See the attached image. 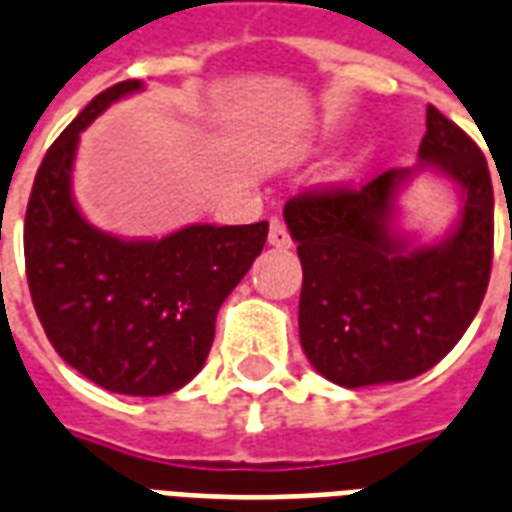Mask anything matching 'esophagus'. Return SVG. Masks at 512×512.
<instances>
[{
	"mask_svg": "<svg viewBox=\"0 0 512 512\" xmlns=\"http://www.w3.org/2000/svg\"><path fill=\"white\" fill-rule=\"evenodd\" d=\"M268 241H271V247L276 249H290L292 247V236L287 225H284L279 217H273L271 220V233H268Z\"/></svg>",
	"mask_w": 512,
	"mask_h": 512,
	"instance_id": "1",
	"label": "esophagus"
}]
</instances>
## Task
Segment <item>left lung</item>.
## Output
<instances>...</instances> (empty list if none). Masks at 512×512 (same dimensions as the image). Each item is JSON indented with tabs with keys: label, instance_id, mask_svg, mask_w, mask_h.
<instances>
[{
	"label": "left lung",
	"instance_id": "left-lung-1",
	"mask_svg": "<svg viewBox=\"0 0 512 512\" xmlns=\"http://www.w3.org/2000/svg\"><path fill=\"white\" fill-rule=\"evenodd\" d=\"M432 170L463 195L455 230L413 245L394 230L396 195ZM303 265L300 343L317 373L346 389L421 376L478 314L494 257V187L481 147L429 104L413 169L368 185L306 190L284 206Z\"/></svg>",
	"mask_w": 512,
	"mask_h": 512
}]
</instances>
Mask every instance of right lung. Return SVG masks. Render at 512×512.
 I'll return each instance as SVG.
<instances>
[{
    "mask_svg": "<svg viewBox=\"0 0 512 512\" xmlns=\"http://www.w3.org/2000/svg\"><path fill=\"white\" fill-rule=\"evenodd\" d=\"M139 80L101 91L42 158L23 225L34 311L58 357L117 395L161 397L204 368L222 300L268 239V222L187 225L163 239L93 228L72 195L85 128Z\"/></svg>",
    "mask_w": 512,
    "mask_h": 512,
    "instance_id": "add662e5",
    "label": "right lung"
}]
</instances>
